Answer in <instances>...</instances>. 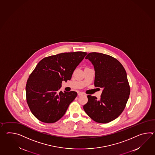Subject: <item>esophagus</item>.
I'll use <instances>...</instances> for the list:
<instances>
[{
	"instance_id": "34e87169",
	"label": "esophagus",
	"mask_w": 155,
	"mask_h": 155,
	"mask_svg": "<svg viewBox=\"0 0 155 155\" xmlns=\"http://www.w3.org/2000/svg\"><path fill=\"white\" fill-rule=\"evenodd\" d=\"M77 93H78V96H81V95H82L83 93L82 92H77Z\"/></svg>"
}]
</instances>
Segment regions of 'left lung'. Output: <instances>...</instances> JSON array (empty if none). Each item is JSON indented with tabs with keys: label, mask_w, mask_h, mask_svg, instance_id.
Segmentation results:
<instances>
[{
	"label": "left lung",
	"mask_w": 155,
	"mask_h": 155,
	"mask_svg": "<svg viewBox=\"0 0 155 155\" xmlns=\"http://www.w3.org/2000/svg\"><path fill=\"white\" fill-rule=\"evenodd\" d=\"M86 59L94 68V86L102 88L103 91L100 100L88 95L83 109L95 122L107 124L122 114L127 102L130 87L127 73L120 62L110 55L92 52Z\"/></svg>",
	"instance_id": "8db88e82"
}]
</instances>
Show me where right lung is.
I'll list each match as a JSON object with an SVG mask.
<instances>
[{
	"mask_svg": "<svg viewBox=\"0 0 155 155\" xmlns=\"http://www.w3.org/2000/svg\"><path fill=\"white\" fill-rule=\"evenodd\" d=\"M87 53H62L42 59L29 77L25 90L28 105L41 122L51 124L61 118L77 93L60 91L63 81L70 80Z\"/></svg>",
	"mask_w": 155,
	"mask_h": 155,
	"instance_id": "right-lung-1",
	"label": "right lung"
}]
</instances>
